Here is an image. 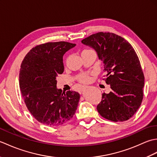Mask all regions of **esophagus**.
I'll return each instance as SVG.
<instances>
[{
    "mask_svg": "<svg viewBox=\"0 0 157 157\" xmlns=\"http://www.w3.org/2000/svg\"><path fill=\"white\" fill-rule=\"evenodd\" d=\"M86 88V87H84H84H82V88H81V90H80V93H81V92H82V91H84Z\"/></svg>",
    "mask_w": 157,
    "mask_h": 157,
    "instance_id": "obj_1",
    "label": "esophagus"
}]
</instances>
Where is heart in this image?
<instances>
[{
    "instance_id": "heart-1",
    "label": "heart",
    "mask_w": 157,
    "mask_h": 157,
    "mask_svg": "<svg viewBox=\"0 0 157 157\" xmlns=\"http://www.w3.org/2000/svg\"><path fill=\"white\" fill-rule=\"evenodd\" d=\"M90 51V50H84V51H82V53H84ZM76 79L79 82L82 83V84H88V83L90 81V75L88 74V73H82V74L76 76Z\"/></svg>"
}]
</instances>
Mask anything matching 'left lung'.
<instances>
[{"mask_svg": "<svg viewBox=\"0 0 157 157\" xmlns=\"http://www.w3.org/2000/svg\"><path fill=\"white\" fill-rule=\"evenodd\" d=\"M94 48L104 63L103 80L111 91L103 93L97 106L99 114L110 121H125L137 112L144 92V75L138 56L132 45L118 35L98 32L82 40Z\"/></svg>", "mask_w": 157, "mask_h": 157, "instance_id": "left-lung-1", "label": "left lung"}]
</instances>
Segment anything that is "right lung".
<instances>
[{"instance_id": "obj_1", "label": "right lung", "mask_w": 157, "mask_h": 157, "mask_svg": "<svg viewBox=\"0 0 157 157\" xmlns=\"http://www.w3.org/2000/svg\"><path fill=\"white\" fill-rule=\"evenodd\" d=\"M75 44L46 42L32 48L23 59L19 88L29 111L40 123L58 126L73 118L79 94L56 88V78L64 71L63 56Z\"/></svg>"}]
</instances>
